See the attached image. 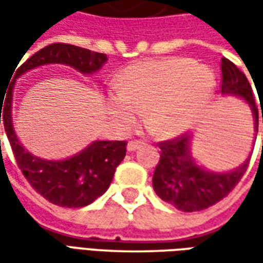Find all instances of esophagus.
Listing matches in <instances>:
<instances>
[{
	"label": "esophagus",
	"mask_w": 263,
	"mask_h": 263,
	"mask_svg": "<svg viewBox=\"0 0 263 263\" xmlns=\"http://www.w3.org/2000/svg\"><path fill=\"white\" fill-rule=\"evenodd\" d=\"M145 143L142 142V140H132V142H128L127 143V151H136V149H139L140 146H143Z\"/></svg>",
	"instance_id": "esophagus-1"
}]
</instances>
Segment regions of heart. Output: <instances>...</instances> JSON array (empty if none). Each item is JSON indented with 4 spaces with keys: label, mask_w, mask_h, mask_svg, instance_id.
<instances>
[{
    "label": "heart",
    "mask_w": 263,
    "mask_h": 263,
    "mask_svg": "<svg viewBox=\"0 0 263 263\" xmlns=\"http://www.w3.org/2000/svg\"><path fill=\"white\" fill-rule=\"evenodd\" d=\"M117 86L120 93L109 95L108 104L121 128H133L145 112L149 132L170 139L183 133L206 104L215 77L190 58H165L128 67Z\"/></svg>",
    "instance_id": "heart-1"
}]
</instances>
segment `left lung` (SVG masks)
Masks as SVG:
<instances>
[{"mask_svg":"<svg viewBox=\"0 0 263 263\" xmlns=\"http://www.w3.org/2000/svg\"><path fill=\"white\" fill-rule=\"evenodd\" d=\"M221 93L243 98L250 106L258 135V106L248 77L227 58L221 60ZM263 123V112H262ZM192 136L181 135L161 142V159L158 162L152 186L164 202L183 212H195L215 205L236 187L249 167V158L228 173H214L197 165L190 154ZM256 140V137H255ZM263 145V140H262ZM263 151V147H262Z\"/></svg>","mask_w":263,"mask_h":263,"instance_id":"1","label":"left lung"}]
</instances>
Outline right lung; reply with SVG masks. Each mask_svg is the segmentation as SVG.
<instances>
[{"label":"right lung","mask_w":263,"mask_h":263,"mask_svg":"<svg viewBox=\"0 0 263 263\" xmlns=\"http://www.w3.org/2000/svg\"><path fill=\"white\" fill-rule=\"evenodd\" d=\"M106 55L70 44H51L30 57L15 71V79L26 71L44 64H66L83 74H92L106 63ZM14 79L1 99L0 123L14 154L15 162L26 180L39 195L51 203L64 208L90 205L108 190L116 168L126 157L124 140H96L74 157L61 161L42 159L27 152L20 143L13 127L11 106Z\"/></svg>","instance_id":"obj_1"}]
</instances>
